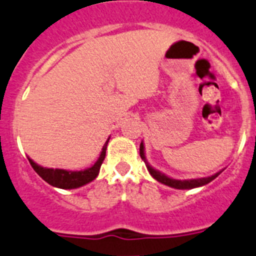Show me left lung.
I'll use <instances>...</instances> for the list:
<instances>
[{"label": "left lung", "instance_id": "obj_1", "mask_svg": "<svg viewBox=\"0 0 256 256\" xmlns=\"http://www.w3.org/2000/svg\"><path fill=\"white\" fill-rule=\"evenodd\" d=\"M140 156H142V159L145 160L144 144H142V142L140 144ZM145 163H146V160H145ZM146 166H148V170H149V173L152 174L155 179H156L158 182L163 183V184H166V186H169V187H172V188H176V190H192V188L200 187V186H204V184H207V183L212 182V180H214V179L216 178L220 173H221V172H218V173L214 174V176H207V178L190 179V180H176V179L169 178V176H166V174L160 173V172L155 170V169L152 168V166H150L148 163H146Z\"/></svg>", "mask_w": 256, "mask_h": 256}]
</instances>
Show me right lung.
<instances>
[{
    "label": "right lung",
    "mask_w": 256,
    "mask_h": 256,
    "mask_svg": "<svg viewBox=\"0 0 256 256\" xmlns=\"http://www.w3.org/2000/svg\"><path fill=\"white\" fill-rule=\"evenodd\" d=\"M108 140L104 142V149H102L101 155H100L98 160L90 168L84 169V170L80 172H72V170H64V169H50V168H42V166H38L36 163L28 159L31 166L34 168V170L44 179L45 182L49 183L52 187H58L62 190H73V188L82 187V186L87 184V183L92 182L96 176H98L100 168H101L102 163L106 156V149Z\"/></svg>",
    "instance_id": "1"
}]
</instances>
